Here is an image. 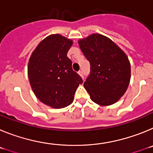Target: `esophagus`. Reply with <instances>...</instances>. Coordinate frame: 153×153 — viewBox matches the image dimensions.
I'll list each match as a JSON object with an SVG mask.
<instances>
[{"mask_svg":"<svg viewBox=\"0 0 153 153\" xmlns=\"http://www.w3.org/2000/svg\"><path fill=\"white\" fill-rule=\"evenodd\" d=\"M78 74H79V75L81 77L83 78V71H82V70H79V72H78Z\"/></svg>","mask_w":153,"mask_h":153,"instance_id":"34e87169","label":"esophagus"}]
</instances>
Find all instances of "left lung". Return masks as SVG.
<instances>
[{"instance_id":"1","label":"left lung","mask_w":153,"mask_h":153,"mask_svg":"<svg viewBox=\"0 0 153 153\" xmlns=\"http://www.w3.org/2000/svg\"><path fill=\"white\" fill-rule=\"evenodd\" d=\"M79 45L90 63L84 86L92 100L101 106L115 103L122 97L130 80V63L126 55L110 39L92 34Z\"/></svg>"}]
</instances>
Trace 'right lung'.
<instances>
[{"mask_svg": "<svg viewBox=\"0 0 153 153\" xmlns=\"http://www.w3.org/2000/svg\"><path fill=\"white\" fill-rule=\"evenodd\" d=\"M72 44L61 35H51L40 42L30 58L28 77L32 90L42 102L53 108L70 105L83 83L67 56Z\"/></svg>", "mask_w": 153, "mask_h": 153, "instance_id": "add662e5", "label": "right lung"}]
</instances>
